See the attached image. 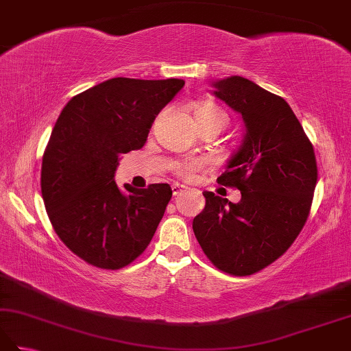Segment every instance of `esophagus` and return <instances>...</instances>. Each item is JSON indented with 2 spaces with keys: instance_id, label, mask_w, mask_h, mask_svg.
Here are the masks:
<instances>
[{
  "instance_id": "34e87169",
  "label": "esophagus",
  "mask_w": 351,
  "mask_h": 351,
  "mask_svg": "<svg viewBox=\"0 0 351 351\" xmlns=\"http://www.w3.org/2000/svg\"><path fill=\"white\" fill-rule=\"evenodd\" d=\"M184 190H185V187H184V185H181V184H173V185H171V193H173V196L181 195Z\"/></svg>"
}]
</instances>
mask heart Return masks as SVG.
<instances>
[{
  "label": "heart",
  "mask_w": 351,
  "mask_h": 351,
  "mask_svg": "<svg viewBox=\"0 0 351 351\" xmlns=\"http://www.w3.org/2000/svg\"><path fill=\"white\" fill-rule=\"evenodd\" d=\"M196 121L197 123L200 122H219L223 125V128L228 125V113L223 108H220L215 104H202L196 108ZM205 169V162L200 160H191V161H185L178 164L175 167V173L182 178V180H193L199 171H202Z\"/></svg>",
  "instance_id": "heart-1"
}]
</instances>
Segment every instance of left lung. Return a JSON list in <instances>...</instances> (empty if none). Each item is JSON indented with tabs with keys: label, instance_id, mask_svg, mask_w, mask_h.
I'll return each mask as SVG.
<instances>
[{
	"label": "left lung",
	"instance_id": "1",
	"mask_svg": "<svg viewBox=\"0 0 351 351\" xmlns=\"http://www.w3.org/2000/svg\"><path fill=\"white\" fill-rule=\"evenodd\" d=\"M214 95L241 113V147L217 178L241 191L238 204L204 191L193 230L206 258L232 276L258 273L285 253L306 223L318 170L314 146L280 96L243 77L214 83Z\"/></svg>",
	"mask_w": 351,
	"mask_h": 351
}]
</instances>
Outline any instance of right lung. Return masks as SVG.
<instances>
[{
    "instance_id": "obj_1",
    "label": "right lung",
    "mask_w": 351,
    "mask_h": 351,
    "mask_svg": "<svg viewBox=\"0 0 351 351\" xmlns=\"http://www.w3.org/2000/svg\"><path fill=\"white\" fill-rule=\"evenodd\" d=\"M185 81L111 78L62 110L42 158L40 189L58 238L102 270L136 261L151 243L171 189L149 184L126 192L114 182L122 154L143 147L160 111Z\"/></svg>"
}]
</instances>
